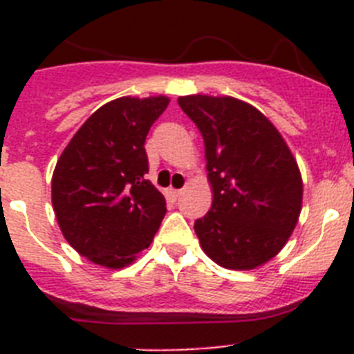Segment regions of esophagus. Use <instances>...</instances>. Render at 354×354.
Returning <instances> with one entry per match:
<instances>
[{"mask_svg":"<svg viewBox=\"0 0 354 354\" xmlns=\"http://www.w3.org/2000/svg\"><path fill=\"white\" fill-rule=\"evenodd\" d=\"M180 193H183V189H170V195L174 196V198H177V196H179Z\"/></svg>","mask_w":354,"mask_h":354,"instance_id":"1","label":"esophagus"}]
</instances>
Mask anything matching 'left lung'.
<instances>
[{
	"instance_id": "obj_1",
	"label": "left lung",
	"mask_w": 354,
	"mask_h": 354,
	"mask_svg": "<svg viewBox=\"0 0 354 354\" xmlns=\"http://www.w3.org/2000/svg\"><path fill=\"white\" fill-rule=\"evenodd\" d=\"M202 133L211 211L195 221L202 250L228 270L273 259L298 223L303 183L282 134L257 108L234 97H179Z\"/></svg>"
}]
</instances>
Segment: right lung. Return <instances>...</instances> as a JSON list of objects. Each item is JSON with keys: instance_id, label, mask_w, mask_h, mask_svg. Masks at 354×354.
<instances>
[{"instance_id": "1", "label": "right lung", "mask_w": 354, "mask_h": 354, "mask_svg": "<svg viewBox=\"0 0 354 354\" xmlns=\"http://www.w3.org/2000/svg\"><path fill=\"white\" fill-rule=\"evenodd\" d=\"M170 99L120 97L97 109L56 162L51 198L68 245L118 270L149 248L167 202L147 180L145 138Z\"/></svg>"}]
</instances>
